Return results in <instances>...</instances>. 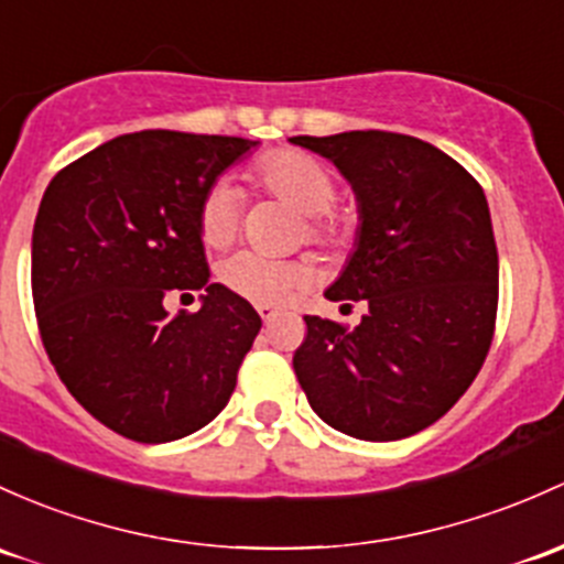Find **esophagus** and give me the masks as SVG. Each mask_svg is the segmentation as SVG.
Here are the masks:
<instances>
[{"label": "esophagus", "instance_id": "34e87169", "mask_svg": "<svg viewBox=\"0 0 564 564\" xmlns=\"http://www.w3.org/2000/svg\"><path fill=\"white\" fill-rule=\"evenodd\" d=\"M259 316H262V322H272V318L278 316V307L275 305H257Z\"/></svg>", "mask_w": 564, "mask_h": 564}]
</instances>
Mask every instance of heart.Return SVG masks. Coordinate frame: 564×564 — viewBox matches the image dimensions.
Returning a JSON list of instances; mask_svg holds the SVG:
<instances>
[{
	"mask_svg": "<svg viewBox=\"0 0 564 564\" xmlns=\"http://www.w3.org/2000/svg\"><path fill=\"white\" fill-rule=\"evenodd\" d=\"M253 181L289 203L305 221V237L322 246H343L351 237V229L343 218H332L329 207L335 205V177L322 162L302 151L281 148L264 153L253 167ZM240 229V192L227 181H218L205 192L197 207V232L207 248H227ZM311 278V267L302 262H278L259 253L240 251L218 267V281L237 297L272 305L300 292Z\"/></svg>",
	"mask_w": 564,
	"mask_h": 564,
	"instance_id": "b5f03b06",
	"label": "heart"
}]
</instances>
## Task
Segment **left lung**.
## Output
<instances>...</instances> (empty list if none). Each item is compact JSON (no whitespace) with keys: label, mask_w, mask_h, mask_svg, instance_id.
<instances>
[{"label":"left lung","mask_w":564,"mask_h":564,"mask_svg":"<svg viewBox=\"0 0 564 564\" xmlns=\"http://www.w3.org/2000/svg\"><path fill=\"white\" fill-rule=\"evenodd\" d=\"M292 142L329 159L357 194L354 253L324 294L367 302L354 329L305 316L300 387L318 419L359 441L416 435L465 394L495 335L500 267L484 188L411 134Z\"/></svg>","instance_id":"1"}]
</instances>
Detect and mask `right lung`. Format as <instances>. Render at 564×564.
I'll return each mask as SVG.
<instances>
[{
	"label": "right lung",
	"mask_w": 564,
	"mask_h": 564,
	"mask_svg": "<svg viewBox=\"0 0 564 564\" xmlns=\"http://www.w3.org/2000/svg\"><path fill=\"white\" fill-rule=\"evenodd\" d=\"M259 142L170 129L121 134L47 183L32 297L47 359L97 422L138 443L203 430L232 397L262 318L210 283L197 207ZM203 291L170 317V293Z\"/></svg>",
	"instance_id": "obj_1"
}]
</instances>
